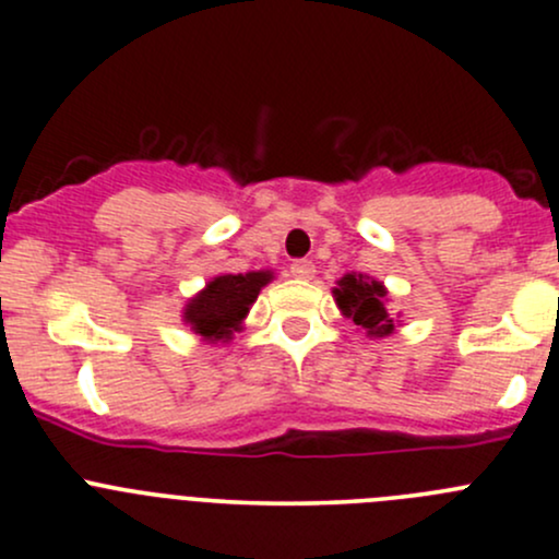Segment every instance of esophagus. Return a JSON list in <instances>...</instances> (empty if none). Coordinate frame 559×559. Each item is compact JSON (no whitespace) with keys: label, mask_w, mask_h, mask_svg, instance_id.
Masks as SVG:
<instances>
[{"label":"esophagus","mask_w":559,"mask_h":559,"mask_svg":"<svg viewBox=\"0 0 559 559\" xmlns=\"http://www.w3.org/2000/svg\"><path fill=\"white\" fill-rule=\"evenodd\" d=\"M290 274L296 280H311V277H314V263H311V261H293L290 263Z\"/></svg>","instance_id":"1"}]
</instances>
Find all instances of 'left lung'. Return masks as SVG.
Segmentation results:
<instances>
[{"label": "left lung", "mask_w": 559, "mask_h": 559, "mask_svg": "<svg viewBox=\"0 0 559 559\" xmlns=\"http://www.w3.org/2000/svg\"><path fill=\"white\" fill-rule=\"evenodd\" d=\"M335 306L346 320L370 335V338H386L394 333V317L389 314L386 301L389 290L383 282H378L368 274H344L333 287Z\"/></svg>", "instance_id": "1"}]
</instances>
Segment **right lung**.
Returning a JSON list of instances; mask_svg holds the SVG:
<instances>
[{"mask_svg": "<svg viewBox=\"0 0 559 559\" xmlns=\"http://www.w3.org/2000/svg\"><path fill=\"white\" fill-rule=\"evenodd\" d=\"M274 280L272 269L248 274H218L191 296L183 306V325L200 335L205 344H229L231 335L242 330L250 306L258 293Z\"/></svg>", "mask_w": 559, "mask_h": 559, "instance_id": "1", "label": "right lung"}]
</instances>
